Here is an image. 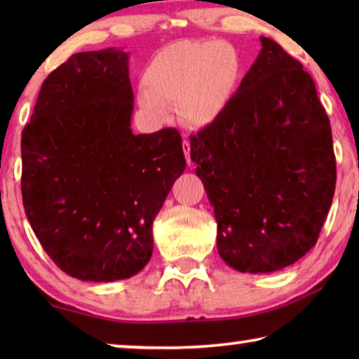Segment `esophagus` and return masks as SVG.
Masks as SVG:
<instances>
[{
	"mask_svg": "<svg viewBox=\"0 0 359 359\" xmlns=\"http://www.w3.org/2000/svg\"><path fill=\"white\" fill-rule=\"evenodd\" d=\"M182 147H184V154H185V158H187V163H188V165H190V163H191V156H190V151H191V149H190V141H188V139H185L184 144H182Z\"/></svg>",
	"mask_w": 359,
	"mask_h": 359,
	"instance_id": "1",
	"label": "esophagus"
}]
</instances>
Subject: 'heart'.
<instances>
[{"label": "heart", "instance_id": "b5f03b06", "mask_svg": "<svg viewBox=\"0 0 359 359\" xmlns=\"http://www.w3.org/2000/svg\"><path fill=\"white\" fill-rule=\"evenodd\" d=\"M241 77L234 47L215 41H179L161 48L145 66L139 102L155 118H165L169 104L193 125H209L226 111Z\"/></svg>", "mask_w": 359, "mask_h": 359}]
</instances>
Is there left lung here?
I'll return each mask as SVG.
<instances>
[{"label": "left lung", "mask_w": 359, "mask_h": 359, "mask_svg": "<svg viewBox=\"0 0 359 359\" xmlns=\"http://www.w3.org/2000/svg\"><path fill=\"white\" fill-rule=\"evenodd\" d=\"M220 117L190 136L217 220V248L239 272L267 274L317 244L336 188L330 118L309 72L276 41Z\"/></svg>", "instance_id": "8db88e82"}]
</instances>
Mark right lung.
Segmentation results:
<instances>
[{
  "label": "right lung",
  "instance_id": "right-lung-1",
  "mask_svg": "<svg viewBox=\"0 0 359 359\" xmlns=\"http://www.w3.org/2000/svg\"><path fill=\"white\" fill-rule=\"evenodd\" d=\"M130 53H74L41 87L22 133L23 208L42 248L83 282L136 276L151 224L185 171L175 128L135 135Z\"/></svg>",
  "mask_w": 359,
  "mask_h": 359
}]
</instances>
